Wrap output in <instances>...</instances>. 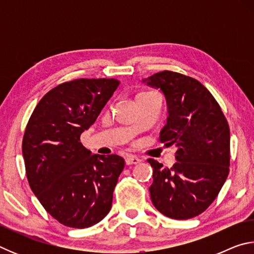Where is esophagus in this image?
<instances>
[{"label": "esophagus", "instance_id": "1", "mask_svg": "<svg viewBox=\"0 0 254 254\" xmlns=\"http://www.w3.org/2000/svg\"><path fill=\"white\" fill-rule=\"evenodd\" d=\"M141 160L137 157L133 156V154H130V156H127L126 158V162L127 165H136V163H139Z\"/></svg>", "mask_w": 254, "mask_h": 254}]
</instances>
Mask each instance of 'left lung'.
<instances>
[{
	"instance_id": "1",
	"label": "left lung",
	"mask_w": 254,
	"mask_h": 254,
	"mask_svg": "<svg viewBox=\"0 0 254 254\" xmlns=\"http://www.w3.org/2000/svg\"><path fill=\"white\" fill-rule=\"evenodd\" d=\"M142 81L165 95L168 118L159 140L177 147L171 168L148 159L153 168L152 204L174 220L195 217L213 203L229 175V123L212 94L195 78L163 70Z\"/></svg>"
}]
</instances>
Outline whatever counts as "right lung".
Instances as JSON below:
<instances>
[{"label":"right lung","instance_id":"obj_1","mask_svg":"<svg viewBox=\"0 0 254 254\" xmlns=\"http://www.w3.org/2000/svg\"><path fill=\"white\" fill-rule=\"evenodd\" d=\"M114 78L66 81L41 98L29 119L22 154L30 187L55 220L72 229L102 221L124 168L118 154H92L80 134L118 88Z\"/></svg>","mask_w":254,"mask_h":254}]
</instances>
